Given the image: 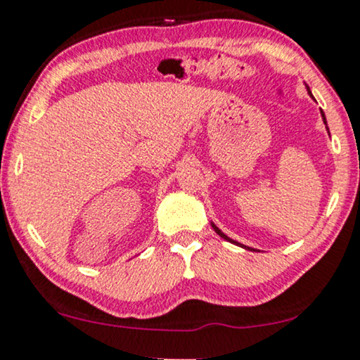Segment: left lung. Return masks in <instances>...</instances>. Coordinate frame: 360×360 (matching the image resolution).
Masks as SVG:
<instances>
[{
  "label": "left lung",
  "mask_w": 360,
  "mask_h": 360,
  "mask_svg": "<svg viewBox=\"0 0 360 360\" xmlns=\"http://www.w3.org/2000/svg\"><path fill=\"white\" fill-rule=\"evenodd\" d=\"M306 89H307V94H309V96H311V97H313V94H311L309 86H306ZM313 98H314V97H313ZM321 117H323V122H325V124H326V117H325V112H323V110H321ZM326 129H328V126H326ZM328 133H330V131H328ZM210 224H212L213 231H215V232H217V234H219V236H220V238H222V239H225V240H229V243L236 244V246H239V248H244V250H250V251H255V250H252V248H250V246H244V244H240V243H238V240H234V239H231V238H229V236H225V234H224V232H222V231H220V229H219V227H217V225H215V224H213V222H210Z\"/></svg>",
  "instance_id": "8db88e82"
}]
</instances>
